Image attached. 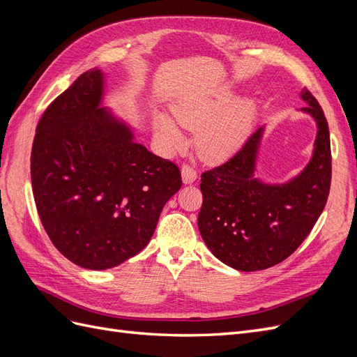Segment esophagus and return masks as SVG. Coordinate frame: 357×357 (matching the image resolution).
Segmentation results:
<instances>
[{
	"label": "esophagus",
	"instance_id": "34e87169",
	"mask_svg": "<svg viewBox=\"0 0 357 357\" xmlns=\"http://www.w3.org/2000/svg\"><path fill=\"white\" fill-rule=\"evenodd\" d=\"M197 177H198V172H197L195 168L190 167V165H183L181 167V180H183V183H185V185H192V183L197 180Z\"/></svg>",
	"mask_w": 357,
	"mask_h": 357
}]
</instances>
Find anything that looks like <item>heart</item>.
<instances>
[{
	"mask_svg": "<svg viewBox=\"0 0 357 357\" xmlns=\"http://www.w3.org/2000/svg\"><path fill=\"white\" fill-rule=\"evenodd\" d=\"M235 95L231 84H223L208 93L186 96L171 105L174 119L155 114L156 137L174 149L185 143L183 128L197 129L195 146L202 158L219 160L234 155L253 132L259 113L253 96Z\"/></svg>",
	"mask_w": 357,
	"mask_h": 357,
	"instance_id": "obj_1",
	"label": "heart"
}]
</instances>
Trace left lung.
Returning a JSON list of instances; mask_svg holds the SVG:
<instances>
[{"label": "left lung", "mask_w": 357, "mask_h": 357, "mask_svg": "<svg viewBox=\"0 0 357 357\" xmlns=\"http://www.w3.org/2000/svg\"><path fill=\"white\" fill-rule=\"evenodd\" d=\"M299 112L312 117L317 134L311 159L283 183L257 177L265 125L223 165L201 176L198 228L220 262L244 273L271 268L294 253L326 205L331 188V139L326 117L305 88Z\"/></svg>", "instance_id": "left-lung-1"}]
</instances>
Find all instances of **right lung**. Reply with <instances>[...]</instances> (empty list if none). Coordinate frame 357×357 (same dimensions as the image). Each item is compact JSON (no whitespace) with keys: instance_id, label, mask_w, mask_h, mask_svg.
<instances>
[{"instance_id":"obj_1","label":"right lung","mask_w":357,"mask_h":357,"mask_svg":"<svg viewBox=\"0 0 357 357\" xmlns=\"http://www.w3.org/2000/svg\"><path fill=\"white\" fill-rule=\"evenodd\" d=\"M107 74L83 73L41 116L31 183L50 241L75 265L102 271L149 244L180 169L135 142L128 121L102 107Z\"/></svg>"}]
</instances>
